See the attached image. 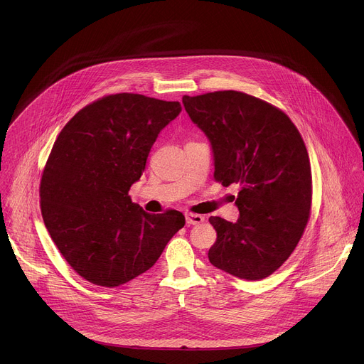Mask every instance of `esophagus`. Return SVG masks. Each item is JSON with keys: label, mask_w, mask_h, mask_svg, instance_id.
<instances>
[{"label": "esophagus", "mask_w": 364, "mask_h": 364, "mask_svg": "<svg viewBox=\"0 0 364 364\" xmlns=\"http://www.w3.org/2000/svg\"><path fill=\"white\" fill-rule=\"evenodd\" d=\"M203 222H204V218L201 215H194V213L186 215V223L187 225H200Z\"/></svg>", "instance_id": "esophagus-1"}]
</instances>
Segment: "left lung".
I'll use <instances>...</instances> for the list:
<instances>
[{"instance_id":"obj_1","label":"left lung","mask_w":364,"mask_h":364,"mask_svg":"<svg viewBox=\"0 0 364 364\" xmlns=\"http://www.w3.org/2000/svg\"><path fill=\"white\" fill-rule=\"evenodd\" d=\"M183 103L212 142L215 180L239 184L237 222L209 219L218 233L209 261L240 279H264L289 257L309 219L305 142L284 111L243 92L184 95Z\"/></svg>"}]
</instances>
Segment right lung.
<instances>
[{"mask_svg": "<svg viewBox=\"0 0 364 364\" xmlns=\"http://www.w3.org/2000/svg\"><path fill=\"white\" fill-rule=\"evenodd\" d=\"M180 111L177 100L107 95L60 131L41 174L40 207L51 239L83 279L107 288L129 282L186 225L183 213L149 215L128 196Z\"/></svg>", "mask_w": 364, "mask_h": 364, "instance_id": "1", "label": "right lung"}]
</instances>
